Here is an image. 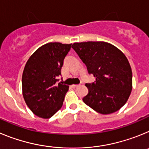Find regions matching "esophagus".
Masks as SVG:
<instances>
[{"instance_id":"esophagus-1","label":"esophagus","mask_w":149,"mask_h":149,"mask_svg":"<svg viewBox=\"0 0 149 149\" xmlns=\"http://www.w3.org/2000/svg\"><path fill=\"white\" fill-rule=\"evenodd\" d=\"M79 86H80V84H74V85H72V88H76Z\"/></svg>"}]
</instances>
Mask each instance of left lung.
I'll return each instance as SVG.
<instances>
[{
  "label": "left lung",
  "mask_w": 149,
  "mask_h": 149,
  "mask_svg": "<svg viewBox=\"0 0 149 149\" xmlns=\"http://www.w3.org/2000/svg\"><path fill=\"white\" fill-rule=\"evenodd\" d=\"M72 48L96 78L86 84L89 93L83 98L84 103L101 114L119 110L132 90V72L127 57L104 42H76Z\"/></svg>",
  "instance_id": "obj_1"
}]
</instances>
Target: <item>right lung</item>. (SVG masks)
Listing matches in <instances>:
<instances>
[{"label":"right lung","mask_w":149,"mask_h":149,"mask_svg":"<svg viewBox=\"0 0 149 149\" xmlns=\"http://www.w3.org/2000/svg\"><path fill=\"white\" fill-rule=\"evenodd\" d=\"M72 44L50 42L31 55L22 74L26 104L37 116L49 119L63 106L69 86L58 83L61 68Z\"/></svg>","instance_id":"add662e5"}]
</instances>
